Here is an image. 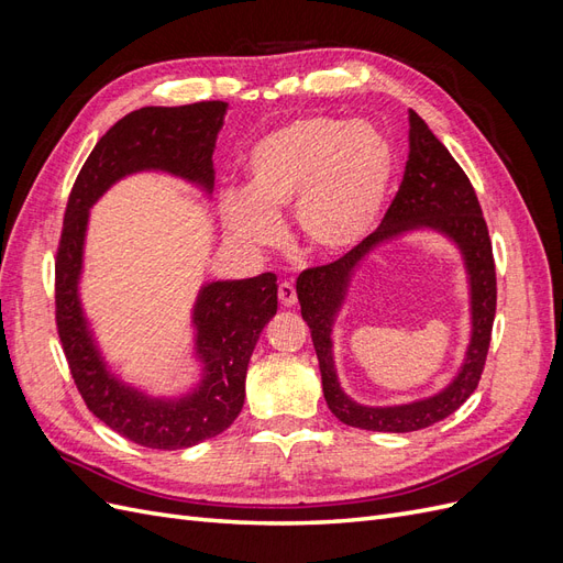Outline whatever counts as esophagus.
I'll return each instance as SVG.
<instances>
[{
    "label": "esophagus",
    "instance_id": "esophagus-1",
    "mask_svg": "<svg viewBox=\"0 0 563 563\" xmlns=\"http://www.w3.org/2000/svg\"><path fill=\"white\" fill-rule=\"evenodd\" d=\"M279 302L284 305V308H294V305L298 302V296H296V286L291 282H282L279 284Z\"/></svg>",
    "mask_w": 563,
    "mask_h": 563
}]
</instances>
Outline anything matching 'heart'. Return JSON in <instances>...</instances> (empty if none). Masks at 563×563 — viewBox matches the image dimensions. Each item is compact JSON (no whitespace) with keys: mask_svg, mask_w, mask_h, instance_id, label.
Segmentation results:
<instances>
[{"mask_svg":"<svg viewBox=\"0 0 563 563\" xmlns=\"http://www.w3.org/2000/svg\"><path fill=\"white\" fill-rule=\"evenodd\" d=\"M395 147L368 124L310 114L263 135L246 157V190L220 195L234 244L269 249L294 207L302 242L323 255L362 244L376 228L395 178Z\"/></svg>","mask_w":563,"mask_h":563,"instance_id":"heart-1","label":"heart"}]
</instances>
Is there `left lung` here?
I'll return each instance as SVG.
<instances>
[{
    "label": "left lung",
    "mask_w": 563,
    "mask_h": 563,
    "mask_svg": "<svg viewBox=\"0 0 563 563\" xmlns=\"http://www.w3.org/2000/svg\"><path fill=\"white\" fill-rule=\"evenodd\" d=\"M408 162L397 197L383 223L343 258L300 272L296 294L308 321L321 371L323 399L331 413L350 428L371 432H416L449 418L479 385L496 317V263L479 199L460 164L430 126L408 110ZM441 231L461 249L471 279L473 338L459 376L434 398L399 407H364L350 400L336 383L330 331L349 284L365 255L376 245L411 229Z\"/></svg>",
    "instance_id": "obj_1"
}]
</instances>
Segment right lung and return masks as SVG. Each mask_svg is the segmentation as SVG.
Instances as JSON below:
<instances>
[{
  "label": "right lung",
  "mask_w": 563,
  "mask_h": 563,
  "mask_svg": "<svg viewBox=\"0 0 563 563\" xmlns=\"http://www.w3.org/2000/svg\"><path fill=\"white\" fill-rule=\"evenodd\" d=\"M228 103L141 108L96 143L67 199L56 255V323L65 360L89 411L147 449H190L228 430L246 395V368L265 323L277 314V277L209 282L192 310L201 380L180 397H150L119 380L98 350L79 300L89 209L124 176L164 172L213 192V147Z\"/></svg>",
  "instance_id": "1"
}]
</instances>
